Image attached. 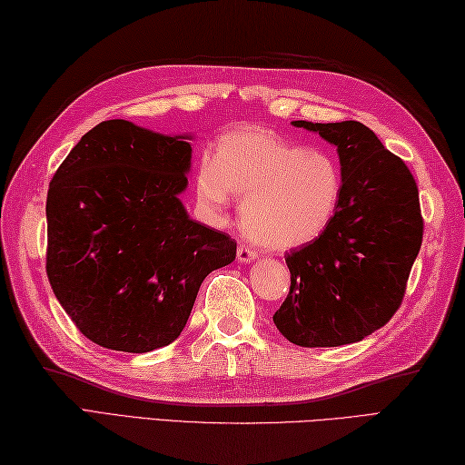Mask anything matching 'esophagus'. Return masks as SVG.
Returning <instances> with one entry per match:
<instances>
[{
  "label": "esophagus",
  "mask_w": 465,
  "mask_h": 465,
  "mask_svg": "<svg viewBox=\"0 0 465 465\" xmlns=\"http://www.w3.org/2000/svg\"><path fill=\"white\" fill-rule=\"evenodd\" d=\"M255 258H258V252L252 250L250 245L240 243V248H238V262H240V263H250V262H253Z\"/></svg>",
  "instance_id": "1"
}]
</instances>
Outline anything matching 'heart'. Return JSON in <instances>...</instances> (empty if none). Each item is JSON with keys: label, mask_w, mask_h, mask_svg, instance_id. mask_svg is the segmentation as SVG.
<instances>
[{"label": "heart", "mask_w": 465, "mask_h": 465, "mask_svg": "<svg viewBox=\"0 0 465 465\" xmlns=\"http://www.w3.org/2000/svg\"><path fill=\"white\" fill-rule=\"evenodd\" d=\"M195 197L220 215L232 195L243 197L242 225L272 250H293L328 230L341 200L340 163L263 130L235 132L215 145L213 162L195 170Z\"/></svg>", "instance_id": "obj_1"}]
</instances>
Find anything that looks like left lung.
Wrapping results in <instances>:
<instances>
[{
  "label": "left lung",
  "mask_w": 465,
  "mask_h": 465,
  "mask_svg": "<svg viewBox=\"0 0 465 465\" xmlns=\"http://www.w3.org/2000/svg\"><path fill=\"white\" fill-rule=\"evenodd\" d=\"M292 124L338 147L343 190L328 230L285 258L292 285L273 323L302 348H338L383 328L401 305L423 238L420 193L363 124Z\"/></svg>",
  "instance_id": "1"
}]
</instances>
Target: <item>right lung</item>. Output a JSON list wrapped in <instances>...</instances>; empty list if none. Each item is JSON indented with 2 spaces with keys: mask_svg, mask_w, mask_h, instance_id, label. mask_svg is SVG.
<instances>
[{
  "mask_svg": "<svg viewBox=\"0 0 465 465\" xmlns=\"http://www.w3.org/2000/svg\"><path fill=\"white\" fill-rule=\"evenodd\" d=\"M125 120L97 124L47 192L45 272L87 340L145 353L185 328L207 273L235 260L230 235L187 215L192 145Z\"/></svg>",
  "mask_w": 465,
  "mask_h": 465,
  "instance_id": "right-lung-1",
  "label": "right lung"
}]
</instances>
